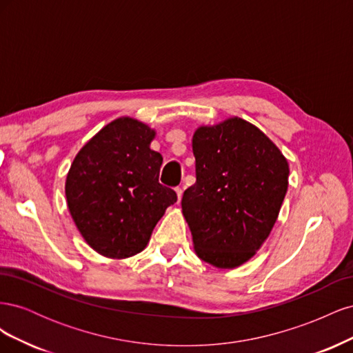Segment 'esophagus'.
<instances>
[{"label":"esophagus","mask_w":353,"mask_h":353,"mask_svg":"<svg viewBox=\"0 0 353 353\" xmlns=\"http://www.w3.org/2000/svg\"><path fill=\"white\" fill-rule=\"evenodd\" d=\"M175 193H176V200H178V203H179L181 199H183V190H181V188L178 187V188H175Z\"/></svg>","instance_id":"esophagus-1"}]
</instances>
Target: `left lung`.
<instances>
[{
	"instance_id": "1",
	"label": "left lung",
	"mask_w": 353,
	"mask_h": 353,
	"mask_svg": "<svg viewBox=\"0 0 353 353\" xmlns=\"http://www.w3.org/2000/svg\"><path fill=\"white\" fill-rule=\"evenodd\" d=\"M196 184L181 206L201 261L232 270L270 237L288 187V162L258 126L239 116L200 125L191 140Z\"/></svg>"
}]
</instances>
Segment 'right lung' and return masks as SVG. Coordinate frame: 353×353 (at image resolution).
I'll return each instance as SVG.
<instances>
[{"mask_svg":"<svg viewBox=\"0 0 353 353\" xmlns=\"http://www.w3.org/2000/svg\"><path fill=\"white\" fill-rule=\"evenodd\" d=\"M154 138L147 123L117 117L85 143L70 165L68 209L83 240L104 258L143 252L176 201L174 190L159 184L163 159L150 148Z\"/></svg>","mask_w":353,"mask_h":353,"instance_id":"right-lung-1","label":"right lung"}]
</instances>
